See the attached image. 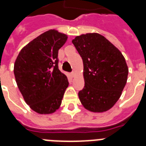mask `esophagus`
Wrapping results in <instances>:
<instances>
[{
	"instance_id": "34e87169",
	"label": "esophagus",
	"mask_w": 146,
	"mask_h": 146,
	"mask_svg": "<svg viewBox=\"0 0 146 146\" xmlns=\"http://www.w3.org/2000/svg\"><path fill=\"white\" fill-rule=\"evenodd\" d=\"M71 76H72V77H74V76H75V73H74V72H72V73H71Z\"/></svg>"
}]
</instances>
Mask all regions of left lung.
Masks as SVG:
<instances>
[{
    "instance_id": "left-lung-1",
    "label": "left lung",
    "mask_w": 146,
    "mask_h": 146,
    "mask_svg": "<svg viewBox=\"0 0 146 146\" xmlns=\"http://www.w3.org/2000/svg\"><path fill=\"white\" fill-rule=\"evenodd\" d=\"M72 43L83 62L84 88L81 104L94 113L109 110L117 102L127 81L129 69L120 50L101 34L77 36Z\"/></svg>"
}]
</instances>
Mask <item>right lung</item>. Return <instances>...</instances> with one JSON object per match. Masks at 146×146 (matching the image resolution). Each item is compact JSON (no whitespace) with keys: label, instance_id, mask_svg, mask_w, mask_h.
Returning a JSON list of instances; mask_svg holds the SVG:
<instances>
[{"label":"right lung","instance_id":"1","mask_svg":"<svg viewBox=\"0 0 146 146\" xmlns=\"http://www.w3.org/2000/svg\"><path fill=\"white\" fill-rule=\"evenodd\" d=\"M67 35L49 30L20 50L14 66L17 85L27 104L38 114H52L61 104L69 86L58 69V53Z\"/></svg>","mask_w":146,"mask_h":146}]
</instances>
